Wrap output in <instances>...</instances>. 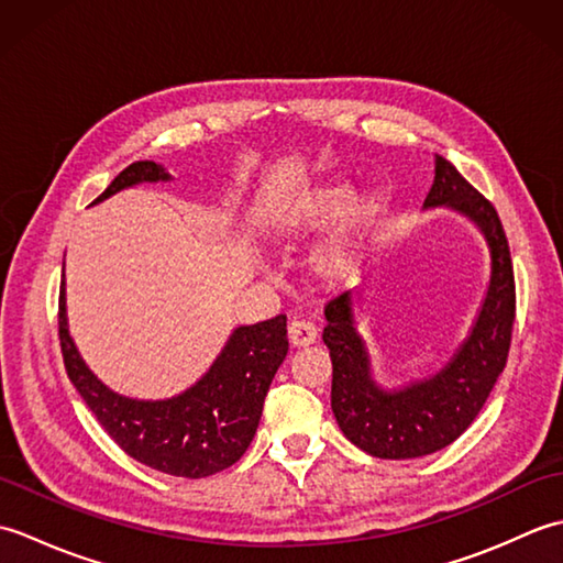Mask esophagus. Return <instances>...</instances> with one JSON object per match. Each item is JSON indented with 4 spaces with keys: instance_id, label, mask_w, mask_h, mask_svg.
<instances>
[{
    "instance_id": "obj_1",
    "label": "esophagus",
    "mask_w": 563,
    "mask_h": 563,
    "mask_svg": "<svg viewBox=\"0 0 563 563\" xmlns=\"http://www.w3.org/2000/svg\"><path fill=\"white\" fill-rule=\"evenodd\" d=\"M288 336L292 345H312L319 336V329L312 324L309 319H292V324L288 327Z\"/></svg>"
}]
</instances>
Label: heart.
I'll return each mask as SVG.
<instances>
[{"label":"heart","instance_id":"1","mask_svg":"<svg viewBox=\"0 0 563 563\" xmlns=\"http://www.w3.org/2000/svg\"><path fill=\"white\" fill-rule=\"evenodd\" d=\"M345 198H349V188L341 184H327L314 188L312 194L297 200V206L288 212V218L283 222V236L300 239L319 230V227H324L343 208ZM377 206L379 200L375 194H361L351 200L349 212H345L339 230L312 256V268L321 280L339 283L355 271L363 251L365 232L375 218Z\"/></svg>","mask_w":563,"mask_h":563}]
</instances>
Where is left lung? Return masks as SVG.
<instances>
[{
    "label": "left lung",
    "instance_id": "8db88e82",
    "mask_svg": "<svg viewBox=\"0 0 563 563\" xmlns=\"http://www.w3.org/2000/svg\"><path fill=\"white\" fill-rule=\"evenodd\" d=\"M423 208H450L476 224L492 254V278L474 324L450 363L435 375L385 389L373 377L367 343L357 333L353 295L343 292L324 309V339L333 379L331 409L353 445L379 460H413L457 440L504 373L516 319V280L510 249L496 208L454 169L435 157V178Z\"/></svg>",
    "mask_w": 563,
    "mask_h": 563
}]
</instances>
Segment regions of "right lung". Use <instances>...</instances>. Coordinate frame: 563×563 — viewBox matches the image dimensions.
Masks as SVG:
<instances>
[{"mask_svg": "<svg viewBox=\"0 0 563 563\" xmlns=\"http://www.w3.org/2000/svg\"><path fill=\"white\" fill-rule=\"evenodd\" d=\"M172 181L162 164L135 162L93 200L137 184ZM59 345L67 377L121 450L152 470L202 479L232 466L256 435L263 399L288 355V319L278 314L236 327L210 369L172 399H130L109 389L81 361L67 329L65 280L59 285Z\"/></svg>", "mask_w": 563, "mask_h": 563, "instance_id": "add662e5", "label": "right lung"}]
</instances>
